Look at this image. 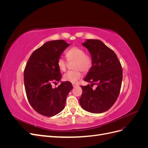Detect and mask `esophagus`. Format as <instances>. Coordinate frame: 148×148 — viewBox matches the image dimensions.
<instances>
[{"label":"esophagus","mask_w":148,"mask_h":148,"mask_svg":"<svg viewBox=\"0 0 148 148\" xmlns=\"http://www.w3.org/2000/svg\"><path fill=\"white\" fill-rule=\"evenodd\" d=\"M72 85H73V86L75 88V87H76V86H78V84H77V83H72Z\"/></svg>","instance_id":"obj_1"}]
</instances>
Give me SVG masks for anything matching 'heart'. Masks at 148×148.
Segmentation results:
<instances>
[{"mask_svg": "<svg viewBox=\"0 0 148 148\" xmlns=\"http://www.w3.org/2000/svg\"><path fill=\"white\" fill-rule=\"evenodd\" d=\"M65 56L69 62H73V68L75 70L67 71L63 76L64 81L71 83H76L81 78V70L83 72H87L91 69L92 64V59L89 53H85L83 49L74 46L66 51ZM57 64L58 68L62 71L66 70L68 62L62 57L58 59Z\"/></svg>", "mask_w": 148, "mask_h": 148, "instance_id": "obj_1", "label": "heart"}]
</instances>
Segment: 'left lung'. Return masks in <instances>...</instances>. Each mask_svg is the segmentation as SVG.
Returning a JSON list of instances; mask_svg holds the SVG:
<instances>
[{"mask_svg":"<svg viewBox=\"0 0 148 148\" xmlns=\"http://www.w3.org/2000/svg\"><path fill=\"white\" fill-rule=\"evenodd\" d=\"M83 46L90 52L92 64L84 79L91 85L81 86L83 92L79 104L89 112H104L119 97L123 77L122 65L115 53L100 40L88 39ZM95 84L97 86L92 90Z\"/></svg>","mask_w":148,"mask_h":148,"instance_id":"left-lung-1","label":"left lung"}]
</instances>
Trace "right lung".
<instances>
[{"label": "right lung", "instance_id": "right-lung-1", "mask_svg": "<svg viewBox=\"0 0 148 148\" xmlns=\"http://www.w3.org/2000/svg\"><path fill=\"white\" fill-rule=\"evenodd\" d=\"M70 44L64 40L44 43L31 55L24 70V83L30 105L39 114L52 117L65 107L66 98L73 86L69 82H62L57 88L52 84L59 83L62 75L57 62Z\"/></svg>", "mask_w": 148, "mask_h": 148}]
</instances>
